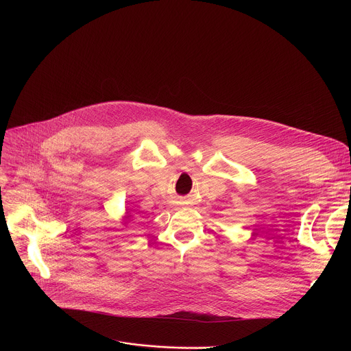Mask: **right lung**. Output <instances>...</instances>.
I'll use <instances>...</instances> for the list:
<instances>
[{"label":"right lung","mask_w":351,"mask_h":351,"mask_svg":"<svg viewBox=\"0 0 351 351\" xmlns=\"http://www.w3.org/2000/svg\"><path fill=\"white\" fill-rule=\"evenodd\" d=\"M129 217H130V215H129Z\"/></svg>","instance_id":"add662e5"}]
</instances>
